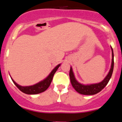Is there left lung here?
Wrapping results in <instances>:
<instances>
[{"label": "left lung", "instance_id": "left-lung-1", "mask_svg": "<svg viewBox=\"0 0 122 122\" xmlns=\"http://www.w3.org/2000/svg\"><path fill=\"white\" fill-rule=\"evenodd\" d=\"M112 50V63L111 69L108 74L105 78L103 79L101 82L97 84H92L84 85L82 84L79 82L75 78V76L73 73L72 68H70V81L71 83L72 86L73 87L76 92H77L79 93H81L82 95H93L97 94L100 91L103 90L106 86L107 84V83L109 81L111 77L112 74L113 70H114V52H113V49L111 47Z\"/></svg>", "mask_w": 122, "mask_h": 122}]
</instances>
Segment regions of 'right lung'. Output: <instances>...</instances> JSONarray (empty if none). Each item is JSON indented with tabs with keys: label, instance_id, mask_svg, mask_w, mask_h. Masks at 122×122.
I'll use <instances>...</instances> for the list:
<instances>
[{
	"label": "right lung",
	"instance_id": "right-lung-1",
	"mask_svg": "<svg viewBox=\"0 0 122 122\" xmlns=\"http://www.w3.org/2000/svg\"><path fill=\"white\" fill-rule=\"evenodd\" d=\"M60 66V64H59L58 65L56 66L52 70L50 74L48 75V76L46 78H45L44 80L41 81L39 82L38 83L36 84L35 85H33V86H19V84H18L11 77V79H12L13 82L15 84V86L18 87L19 90H21V92H22L23 93H26L28 95H35L38 94V93H40L41 92H43L45 90H46L48 89V87L50 86L52 80V78H53V76L54 75L55 73L56 72V71L57 70V69L59 68V66Z\"/></svg>",
	"mask_w": 122,
	"mask_h": 122
}]
</instances>
